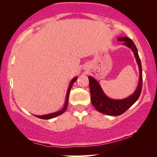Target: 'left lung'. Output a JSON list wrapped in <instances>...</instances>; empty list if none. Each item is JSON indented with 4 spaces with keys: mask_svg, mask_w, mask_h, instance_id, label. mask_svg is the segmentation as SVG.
I'll list each match as a JSON object with an SVG mask.
<instances>
[{
    "mask_svg": "<svg viewBox=\"0 0 157 157\" xmlns=\"http://www.w3.org/2000/svg\"><path fill=\"white\" fill-rule=\"evenodd\" d=\"M119 41H123L124 45L132 49L139 69V79L136 89L132 95L123 99H113L104 94L97 81L91 76H89V87L91 91V100L93 106L99 112L110 116H118L124 113L138 100L142 89V68L138 51L134 42L128 37H120Z\"/></svg>",
    "mask_w": 157,
    "mask_h": 157,
    "instance_id": "1",
    "label": "left lung"
}]
</instances>
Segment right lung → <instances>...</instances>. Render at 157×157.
<instances>
[{
    "label": "right lung",
    "mask_w": 157,
    "mask_h": 157,
    "mask_svg": "<svg viewBox=\"0 0 157 157\" xmlns=\"http://www.w3.org/2000/svg\"><path fill=\"white\" fill-rule=\"evenodd\" d=\"M77 78L78 77H74V78L72 79L71 81L70 82V84L68 86V90H67V93H66V101H65V104H64V106L63 107V109H61V110H60L59 111H56V112H54V113H49V114H46V115H42V116H37V115H35L36 117L38 118H40V119H53V118H55L58 117V116L62 114V113H64L66 110V109H67V106H68V97H69V94H70V91H71V89L72 86H73V83H74L75 81L77 80Z\"/></svg>",
    "instance_id": "1"
}]
</instances>
